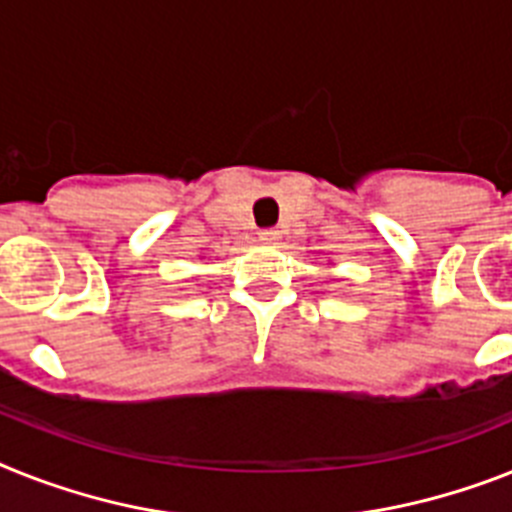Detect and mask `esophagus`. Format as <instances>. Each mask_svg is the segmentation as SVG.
Instances as JSON below:
<instances>
[{
    "label": "esophagus",
    "instance_id": "1",
    "mask_svg": "<svg viewBox=\"0 0 512 512\" xmlns=\"http://www.w3.org/2000/svg\"><path fill=\"white\" fill-rule=\"evenodd\" d=\"M259 240H264V243H274V240H280V230H259Z\"/></svg>",
    "mask_w": 512,
    "mask_h": 512
}]
</instances>
